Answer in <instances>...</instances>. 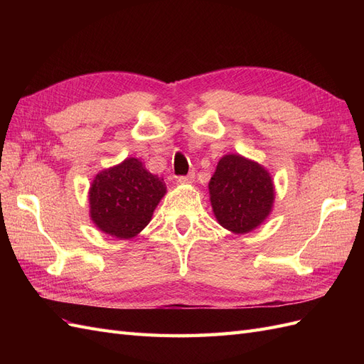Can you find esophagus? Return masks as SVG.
<instances>
[{"mask_svg":"<svg viewBox=\"0 0 364 364\" xmlns=\"http://www.w3.org/2000/svg\"><path fill=\"white\" fill-rule=\"evenodd\" d=\"M194 178H196L194 173H190L188 176H181V178H178V183H181V185L193 183V182H194Z\"/></svg>","mask_w":364,"mask_h":364,"instance_id":"obj_1","label":"esophagus"}]
</instances>
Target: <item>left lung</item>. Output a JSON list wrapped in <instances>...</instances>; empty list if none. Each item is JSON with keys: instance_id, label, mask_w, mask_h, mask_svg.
I'll use <instances>...</instances> for the list:
<instances>
[{"instance_id": "left-lung-1", "label": "left lung", "mask_w": 364, "mask_h": 364, "mask_svg": "<svg viewBox=\"0 0 364 364\" xmlns=\"http://www.w3.org/2000/svg\"><path fill=\"white\" fill-rule=\"evenodd\" d=\"M208 190L218 225L232 234L255 230L270 215L274 203L269 170L238 153H229L218 161Z\"/></svg>"}]
</instances>
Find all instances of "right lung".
<instances>
[{
    "mask_svg": "<svg viewBox=\"0 0 364 364\" xmlns=\"http://www.w3.org/2000/svg\"><path fill=\"white\" fill-rule=\"evenodd\" d=\"M167 193L164 179L151 174L136 158H126L95 174L87 200L92 223L118 240L136 237L151 220Z\"/></svg>",
    "mask_w": 364,
    "mask_h": 364,
    "instance_id": "add662e5",
    "label": "right lung"
}]
</instances>
